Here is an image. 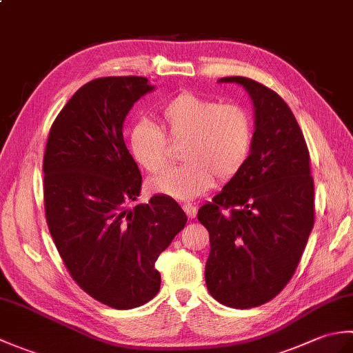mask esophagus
I'll return each mask as SVG.
<instances>
[{
  "label": "esophagus",
  "instance_id": "esophagus-1",
  "mask_svg": "<svg viewBox=\"0 0 353 353\" xmlns=\"http://www.w3.org/2000/svg\"><path fill=\"white\" fill-rule=\"evenodd\" d=\"M183 211H185V214L190 216V219H194V216H196V214H197V209H196V206H192L191 203H183Z\"/></svg>",
  "mask_w": 353,
  "mask_h": 353
}]
</instances>
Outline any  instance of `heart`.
I'll return each mask as SVG.
<instances>
[{
  "mask_svg": "<svg viewBox=\"0 0 353 353\" xmlns=\"http://www.w3.org/2000/svg\"><path fill=\"white\" fill-rule=\"evenodd\" d=\"M159 118L171 141H185L182 167L171 168L152 181V190L177 200H192L214 188L215 179L228 181L249 159L253 123L243 106L220 104L191 92H182L163 104ZM129 150L139 167L150 174L161 172L168 162V141L147 119L129 130Z\"/></svg>",
  "mask_w": 353,
  "mask_h": 353,
  "instance_id": "b5f03b06",
  "label": "heart"
}]
</instances>
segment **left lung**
Masks as SVG:
<instances>
[{
    "mask_svg": "<svg viewBox=\"0 0 353 353\" xmlns=\"http://www.w3.org/2000/svg\"><path fill=\"white\" fill-rule=\"evenodd\" d=\"M249 94L254 132L249 159L197 219L209 232L208 291L230 308L279 294L294 274L314 226L310 152L288 104L245 77H223Z\"/></svg>",
    "mask_w": 353,
    "mask_h": 353,
    "instance_id": "8db88e82",
    "label": "left lung"
}]
</instances>
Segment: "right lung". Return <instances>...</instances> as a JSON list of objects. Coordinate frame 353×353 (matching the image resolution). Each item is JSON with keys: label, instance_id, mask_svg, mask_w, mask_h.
I'll return each mask as SVG.
<instances>
[{"label": "right lung", "instance_id": "add662e5", "mask_svg": "<svg viewBox=\"0 0 353 353\" xmlns=\"http://www.w3.org/2000/svg\"><path fill=\"white\" fill-rule=\"evenodd\" d=\"M153 89L137 76L89 81L52 123L43 156L45 215L57 250L79 287L115 310L157 294L154 262L188 220L167 196L129 208L142 177L123 124Z\"/></svg>", "mask_w": 353, "mask_h": 353}]
</instances>
